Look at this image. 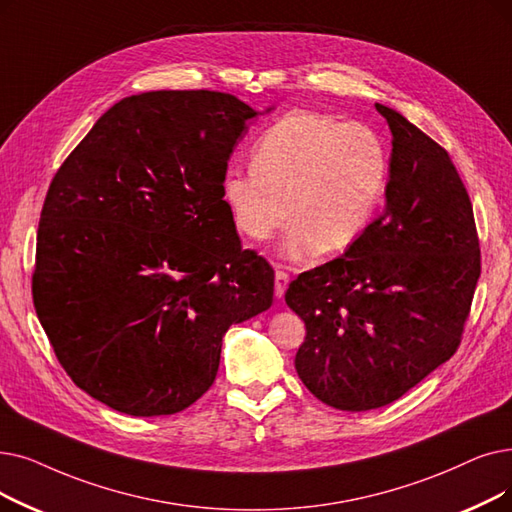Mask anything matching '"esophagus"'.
I'll return each mask as SVG.
<instances>
[{
	"label": "esophagus",
	"instance_id": "obj_1",
	"mask_svg": "<svg viewBox=\"0 0 512 512\" xmlns=\"http://www.w3.org/2000/svg\"><path fill=\"white\" fill-rule=\"evenodd\" d=\"M288 282H291V276H288V272H284V270L280 268V265H278V268H276V286H274V291H276V297H278V299L284 297Z\"/></svg>",
	"mask_w": 512,
	"mask_h": 512
}]
</instances>
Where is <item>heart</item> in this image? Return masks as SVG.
<instances>
[{
    "label": "heart",
    "mask_w": 512,
    "mask_h": 512,
    "mask_svg": "<svg viewBox=\"0 0 512 512\" xmlns=\"http://www.w3.org/2000/svg\"><path fill=\"white\" fill-rule=\"evenodd\" d=\"M387 152L362 123L288 113L261 133L251 171H228L221 196L236 230L270 240L291 217L284 255L341 253L362 236L387 188Z\"/></svg>",
    "instance_id": "1"
}]
</instances>
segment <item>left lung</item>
<instances>
[{
  "instance_id": "8db88e82",
  "label": "left lung",
  "mask_w": 512,
  "mask_h": 512,
  "mask_svg": "<svg viewBox=\"0 0 512 512\" xmlns=\"http://www.w3.org/2000/svg\"><path fill=\"white\" fill-rule=\"evenodd\" d=\"M387 209L284 295L305 322L295 368L324 404L383 408L456 353L481 276L473 203L448 150L393 108Z\"/></svg>"
}]
</instances>
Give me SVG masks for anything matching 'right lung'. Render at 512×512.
<instances>
[{
    "label": "right lung",
    "instance_id": "right-lung-1",
    "mask_svg": "<svg viewBox=\"0 0 512 512\" xmlns=\"http://www.w3.org/2000/svg\"><path fill=\"white\" fill-rule=\"evenodd\" d=\"M257 113L232 94L146 92L64 159L37 228L33 305L60 366L131 416L182 412L213 385L226 330L272 305L221 196Z\"/></svg>",
    "mask_w": 512,
    "mask_h": 512
}]
</instances>
